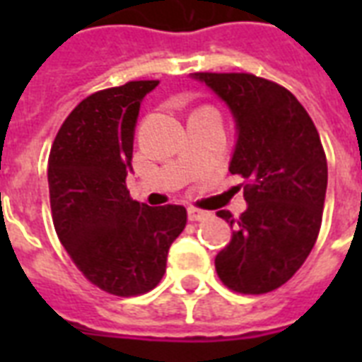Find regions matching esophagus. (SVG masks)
I'll return each instance as SVG.
<instances>
[{
	"mask_svg": "<svg viewBox=\"0 0 362 362\" xmlns=\"http://www.w3.org/2000/svg\"><path fill=\"white\" fill-rule=\"evenodd\" d=\"M187 218H189V221H203V220H209L210 212L195 209V206H189V209H187Z\"/></svg>",
	"mask_w": 362,
	"mask_h": 362,
	"instance_id": "esophagus-1",
	"label": "esophagus"
}]
</instances>
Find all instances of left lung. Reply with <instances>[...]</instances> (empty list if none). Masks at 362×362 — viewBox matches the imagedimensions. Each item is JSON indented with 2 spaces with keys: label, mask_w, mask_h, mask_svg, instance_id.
Wrapping results in <instances>:
<instances>
[{
  "label": "left lung",
  "mask_w": 362,
  "mask_h": 362,
  "mask_svg": "<svg viewBox=\"0 0 362 362\" xmlns=\"http://www.w3.org/2000/svg\"><path fill=\"white\" fill-rule=\"evenodd\" d=\"M231 109L238 139L229 170L244 178L247 209L216 255L223 286L263 295L284 286L312 252L327 193V158L320 133L287 88L252 73H193Z\"/></svg>",
  "instance_id": "1"
}]
</instances>
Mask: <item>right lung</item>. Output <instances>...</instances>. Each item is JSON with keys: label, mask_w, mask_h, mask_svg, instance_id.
<instances>
[{"label": "right lung", "mask_w": 362, "mask_h": 362, "mask_svg": "<svg viewBox=\"0 0 362 362\" xmlns=\"http://www.w3.org/2000/svg\"><path fill=\"white\" fill-rule=\"evenodd\" d=\"M159 81H131L82 99L48 156L54 229L88 281L116 297L158 286L167 253L184 231L180 204L148 206L129 197L133 135L141 101Z\"/></svg>", "instance_id": "obj_1"}]
</instances>
